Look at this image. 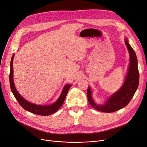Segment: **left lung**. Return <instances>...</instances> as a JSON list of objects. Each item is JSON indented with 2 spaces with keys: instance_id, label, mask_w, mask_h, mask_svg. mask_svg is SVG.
Instances as JSON below:
<instances>
[{
  "instance_id": "obj_1",
  "label": "left lung",
  "mask_w": 147,
  "mask_h": 147,
  "mask_svg": "<svg viewBox=\"0 0 147 147\" xmlns=\"http://www.w3.org/2000/svg\"><path fill=\"white\" fill-rule=\"evenodd\" d=\"M129 53L130 64L125 81L122 88L108 99L105 104L97 105L91 97L90 87L87 90V97L89 104L94 109L105 112L112 113L127 106L131 100L136 91L139 82V73L138 67V59L135 51L129 45L127 39L125 40Z\"/></svg>"
}]
</instances>
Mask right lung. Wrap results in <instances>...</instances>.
Returning a JSON list of instances; mask_svg holds the SVG:
<instances>
[{"label": "right lung", "instance_id": "add662e5", "mask_svg": "<svg viewBox=\"0 0 147 147\" xmlns=\"http://www.w3.org/2000/svg\"><path fill=\"white\" fill-rule=\"evenodd\" d=\"M13 59H14V55H13L12 56L11 60V63H10V73H9L10 88L13 95L15 97V98L18 100L20 106L25 110L38 115L48 116V115H51V114L56 113L63 105L65 97H66L68 91L71 86V85H65L61 94V96L59 97L58 100L54 103V104L51 105L41 106V105H37L33 104H31V103L25 100L23 97L18 93L17 90H16L15 88L13 79Z\"/></svg>", "mask_w": 147, "mask_h": 147}]
</instances>
